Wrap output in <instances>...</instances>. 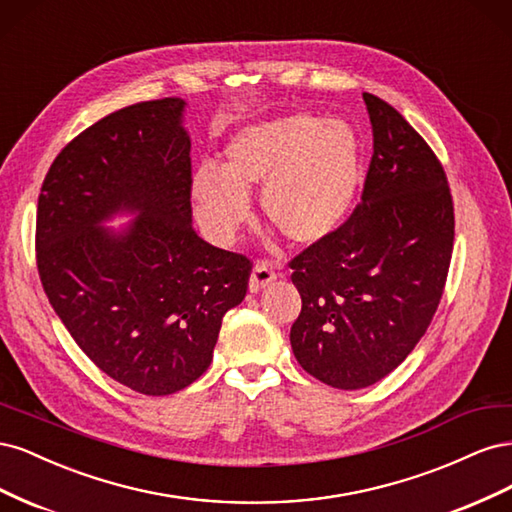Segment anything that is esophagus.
<instances>
[{"label":"esophagus","instance_id":"esophagus-1","mask_svg":"<svg viewBox=\"0 0 512 512\" xmlns=\"http://www.w3.org/2000/svg\"><path fill=\"white\" fill-rule=\"evenodd\" d=\"M275 280V271L267 265V262H256L252 275H250V292H260L267 288Z\"/></svg>","mask_w":512,"mask_h":512}]
</instances>
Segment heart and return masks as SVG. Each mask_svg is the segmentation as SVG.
<instances>
[{"label": "heart", "mask_w": 512, "mask_h": 512, "mask_svg": "<svg viewBox=\"0 0 512 512\" xmlns=\"http://www.w3.org/2000/svg\"><path fill=\"white\" fill-rule=\"evenodd\" d=\"M356 183L359 141L348 123L292 113L241 128L220 168L194 170L190 198L200 230L218 245L237 239L256 190L262 215L286 239L318 245L348 218Z\"/></svg>", "instance_id": "obj_1"}]
</instances>
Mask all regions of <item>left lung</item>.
I'll list each match as a JSON object with an SVG mask.
<instances>
[{
  "label": "left lung",
  "mask_w": 512,
  "mask_h": 512,
  "mask_svg": "<svg viewBox=\"0 0 512 512\" xmlns=\"http://www.w3.org/2000/svg\"><path fill=\"white\" fill-rule=\"evenodd\" d=\"M374 156L361 205L290 260L301 314L292 352L309 376L356 391L404 363L436 314L455 239L453 198L436 153L395 108L363 94Z\"/></svg>",
  "instance_id": "left-lung-1"
}]
</instances>
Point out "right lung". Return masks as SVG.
Returning <instances> with one entry per match:
<instances>
[{
  "mask_svg": "<svg viewBox=\"0 0 512 512\" xmlns=\"http://www.w3.org/2000/svg\"><path fill=\"white\" fill-rule=\"evenodd\" d=\"M185 100L121 108L61 149L44 177L36 262L55 314L106 376L170 395L205 374L252 262L192 226ZM119 212L137 218L102 227Z\"/></svg>",
  "mask_w": 512,
  "mask_h": 512,
  "instance_id": "obj_1",
  "label": "right lung"
}]
</instances>
